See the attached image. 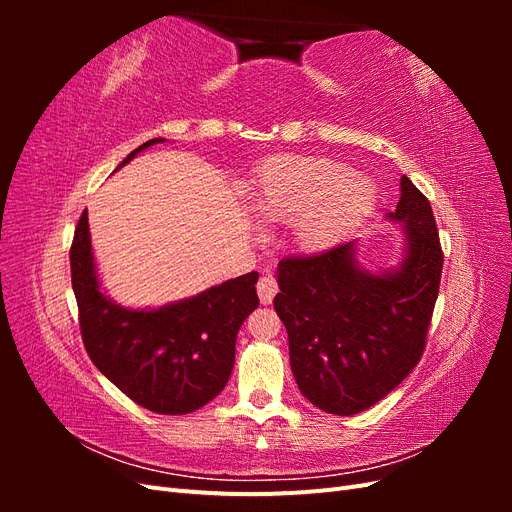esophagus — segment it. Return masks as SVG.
I'll return each mask as SVG.
<instances>
[{"mask_svg":"<svg viewBox=\"0 0 512 512\" xmlns=\"http://www.w3.org/2000/svg\"><path fill=\"white\" fill-rule=\"evenodd\" d=\"M258 290V297L262 305H269L273 301V297L277 294V282L273 275H260V280L256 284Z\"/></svg>","mask_w":512,"mask_h":512,"instance_id":"esophagus-1","label":"esophagus"}]
</instances>
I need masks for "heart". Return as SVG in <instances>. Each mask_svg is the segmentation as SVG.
<instances>
[{
  "mask_svg": "<svg viewBox=\"0 0 512 512\" xmlns=\"http://www.w3.org/2000/svg\"><path fill=\"white\" fill-rule=\"evenodd\" d=\"M374 205V183L329 158H269L252 183L254 211L269 222L299 220L297 241L307 252H327L342 243Z\"/></svg>",
  "mask_w": 512,
  "mask_h": 512,
  "instance_id": "obj_1",
  "label": "heart"
}]
</instances>
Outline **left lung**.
I'll use <instances>...</instances> for the list:
<instances>
[{"instance_id": "8db88e82", "label": "left lung", "mask_w": 512, "mask_h": 512, "mask_svg": "<svg viewBox=\"0 0 512 512\" xmlns=\"http://www.w3.org/2000/svg\"><path fill=\"white\" fill-rule=\"evenodd\" d=\"M406 232L399 267L369 273L356 241L277 267L275 312L288 331L290 367L303 397L329 414L371 408L421 361L444 254L429 200L401 177L389 213Z\"/></svg>"}]
</instances>
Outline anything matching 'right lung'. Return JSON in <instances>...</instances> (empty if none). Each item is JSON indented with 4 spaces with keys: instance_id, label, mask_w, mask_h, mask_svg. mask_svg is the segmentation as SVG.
Listing matches in <instances>:
<instances>
[{
    "instance_id": "right-lung-1",
    "label": "right lung",
    "mask_w": 512,
    "mask_h": 512,
    "mask_svg": "<svg viewBox=\"0 0 512 512\" xmlns=\"http://www.w3.org/2000/svg\"><path fill=\"white\" fill-rule=\"evenodd\" d=\"M162 141L151 138L117 168ZM70 271L85 350L119 391L158 414H188L222 393L237 333L258 307L256 271L158 309L123 307L100 288L87 209L74 230Z\"/></svg>"
}]
</instances>
